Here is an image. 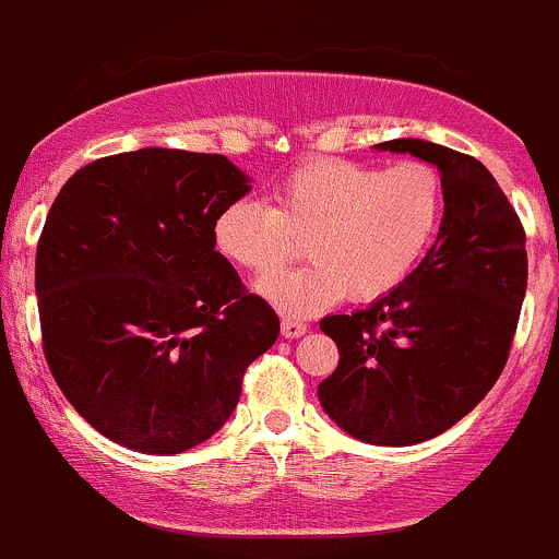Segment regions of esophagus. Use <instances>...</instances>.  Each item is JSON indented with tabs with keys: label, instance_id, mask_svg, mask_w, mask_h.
<instances>
[{
	"label": "esophagus",
	"instance_id": "obj_1",
	"mask_svg": "<svg viewBox=\"0 0 559 559\" xmlns=\"http://www.w3.org/2000/svg\"><path fill=\"white\" fill-rule=\"evenodd\" d=\"M281 332H284V337L295 340V337H302V334L308 332V324L299 319H284L281 321Z\"/></svg>",
	"mask_w": 559,
	"mask_h": 559
}]
</instances>
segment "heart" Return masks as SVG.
<instances>
[{
  "mask_svg": "<svg viewBox=\"0 0 559 559\" xmlns=\"http://www.w3.org/2000/svg\"><path fill=\"white\" fill-rule=\"evenodd\" d=\"M444 214V181L433 166L404 160L378 168L319 157L299 163L270 192V205L240 198L216 214L214 246L254 275L257 292L292 316H310L348 295H391L426 260ZM306 238L311 262L273 274Z\"/></svg>",
  "mask_w": 559,
  "mask_h": 559,
  "instance_id": "heart-1",
  "label": "heart"
}]
</instances>
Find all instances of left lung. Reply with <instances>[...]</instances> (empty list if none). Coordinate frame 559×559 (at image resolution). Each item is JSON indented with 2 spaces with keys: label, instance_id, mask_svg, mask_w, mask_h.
I'll return each mask as SVG.
<instances>
[{
  "label": "left lung",
  "instance_id": "obj_1",
  "mask_svg": "<svg viewBox=\"0 0 559 559\" xmlns=\"http://www.w3.org/2000/svg\"><path fill=\"white\" fill-rule=\"evenodd\" d=\"M374 150L437 166L442 225L399 289L321 319L340 364L319 402L358 442L407 448L466 418L501 378L527 289L525 230L477 157L423 139Z\"/></svg>",
  "mask_w": 559,
  "mask_h": 559
}]
</instances>
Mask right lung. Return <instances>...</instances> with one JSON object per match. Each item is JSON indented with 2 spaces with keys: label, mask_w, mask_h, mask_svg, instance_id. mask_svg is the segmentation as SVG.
Returning a JSON list of instances; mask_svg holds the SVG:
<instances>
[{
  "label": "right lung",
  "mask_w": 559,
  "mask_h": 559,
  "mask_svg": "<svg viewBox=\"0 0 559 559\" xmlns=\"http://www.w3.org/2000/svg\"><path fill=\"white\" fill-rule=\"evenodd\" d=\"M251 190L225 155L144 146L80 168L37 246L47 367L98 433L146 455L214 437L278 316L214 246Z\"/></svg>",
  "instance_id": "right-lung-1"
}]
</instances>
